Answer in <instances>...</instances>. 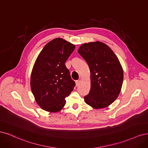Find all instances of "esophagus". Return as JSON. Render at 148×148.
<instances>
[{"instance_id": "1", "label": "esophagus", "mask_w": 148, "mask_h": 148, "mask_svg": "<svg viewBox=\"0 0 148 148\" xmlns=\"http://www.w3.org/2000/svg\"><path fill=\"white\" fill-rule=\"evenodd\" d=\"M80 80H77L75 81V84L77 86H78V85L80 84Z\"/></svg>"}]
</instances>
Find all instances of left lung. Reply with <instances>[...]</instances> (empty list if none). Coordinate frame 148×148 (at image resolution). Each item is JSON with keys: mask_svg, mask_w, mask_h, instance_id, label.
I'll list each match as a JSON object with an SVG mask.
<instances>
[{"mask_svg": "<svg viewBox=\"0 0 148 148\" xmlns=\"http://www.w3.org/2000/svg\"><path fill=\"white\" fill-rule=\"evenodd\" d=\"M78 53L90 70L91 88L84 97L85 103L95 109L109 106L118 97L123 83V69L117 57L101 42L84 44Z\"/></svg>", "mask_w": 148, "mask_h": 148, "instance_id": "left-lung-1", "label": "left lung"}]
</instances>
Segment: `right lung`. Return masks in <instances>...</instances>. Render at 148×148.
<instances>
[{"label":"right lung","instance_id":"right-lung-1","mask_svg":"<svg viewBox=\"0 0 148 148\" xmlns=\"http://www.w3.org/2000/svg\"><path fill=\"white\" fill-rule=\"evenodd\" d=\"M75 46L61 38L46 44L33 66L31 88L37 103L45 111L56 112L75 87L65 63Z\"/></svg>","mask_w":148,"mask_h":148}]
</instances>
